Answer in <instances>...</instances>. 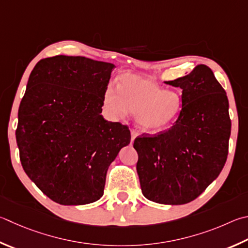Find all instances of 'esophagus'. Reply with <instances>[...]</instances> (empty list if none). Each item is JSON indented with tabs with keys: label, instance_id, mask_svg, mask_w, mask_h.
Wrapping results in <instances>:
<instances>
[{
	"label": "esophagus",
	"instance_id": "esophagus-1",
	"mask_svg": "<svg viewBox=\"0 0 248 248\" xmlns=\"http://www.w3.org/2000/svg\"><path fill=\"white\" fill-rule=\"evenodd\" d=\"M138 137V131L136 129H131V140L133 141L134 139Z\"/></svg>",
	"mask_w": 248,
	"mask_h": 248
}]
</instances>
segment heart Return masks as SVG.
Listing matches in <instances>:
<instances>
[{
    "label": "heart",
    "instance_id": "heart-1",
    "mask_svg": "<svg viewBox=\"0 0 248 248\" xmlns=\"http://www.w3.org/2000/svg\"><path fill=\"white\" fill-rule=\"evenodd\" d=\"M104 105L115 117L132 112L140 128L154 132L178 118L182 109V97L178 92L165 90L151 79L127 74L119 78L118 89L107 87Z\"/></svg>",
    "mask_w": 248,
    "mask_h": 248
}]
</instances>
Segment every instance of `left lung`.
Here are the masks:
<instances>
[{"label": "left lung", "instance_id": "8db88e82", "mask_svg": "<svg viewBox=\"0 0 248 248\" xmlns=\"http://www.w3.org/2000/svg\"><path fill=\"white\" fill-rule=\"evenodd\" d=\"M167 84L182 89V109L172 127L136 138L143 195L166 205L194 201L227 161L231 119L227 93L208 66Z\"/></svg>", "mask_w": 248, "mask_h": 248}]
</instances>
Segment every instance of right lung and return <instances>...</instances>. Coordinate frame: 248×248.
Returning a JSON list of instances; mask_svg holds the SVG:
<instances>
[{
  "label": "right lung",
  "mask_w": 248,
  "mask_h": 248,
  "mask_svg": "<svg viewBox=\"0 0 248 248\" xmlns=\"http://www.w3.org/2000/svg\"><path fill=\"white\" fill-rule=\"evenodd\" d=\"M114 68L83 56L57 55L31 71L16 141L27 175L58 204L100 200L109 165L131 140L128 125L101 115Z\"/></svg>",
  "instance_id": "obj_1"
}]
</instances>
